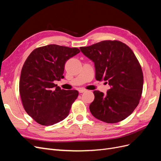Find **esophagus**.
<instances>
[{
  "label": "esophagus",
  "mask_w": 161,
  "mask_h": 161,
  "mask_svg": "<svg viewBox=\"0 0 161 161\" xmlns=\"http://www.w3.org/2000/svg\"><path fill=\"white\" fill-rule=\"evenodd\" d=\"M86 91V90L85 89H79V92H80V93H82V92H85Z\"/></svg>",
  "instance_id": "obj_1"
}]
</instances>
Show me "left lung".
<instances>
[{"instance_id": "obj_1", "label": "left lung", "mask_w": 161, "mask_h": 161, "mask_svg": "<svg viewBox=\"0 0 161 161\" xmlns=\"http://www.w3.org/2000/svg\"><path fill=\"white\" fill-rule=\"evenodd\" d=\"M80 49L95 63L96 80L108 81L110 86L106 95L93 91L95 99L89 106L92 115L109 124L128 118L139 104L144 82L142 68L133 51L118 40L102 41Z\"/></svg>"}]
</instances>
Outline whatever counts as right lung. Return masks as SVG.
<instances>
[{
	"mask_svg": "<svg viewBox=\"0 0 161 161\" xmlns=\"http://www.w3.org/2000/svg\"><path fill=\"white\" fill-rule=\"evenodd\" d=\"M80 52L79 48L50 44L37 47L23 66L19 92L27 114L43 125H52L69 115L79 92L64 90L53 81L64 78L66 62Z\"/></svg>",
	"mask_w": 161,
	"mask_h": 161,
	"instance_id": "add662e5",
	"label": "right lung"
}]
</instances>
